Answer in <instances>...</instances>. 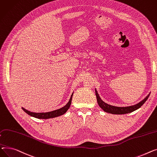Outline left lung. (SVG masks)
<instances>
[{"instance_id": "8db88e82", "label": "left lung", "mask_w": 157, "mask_h": 157, "mask_svg": "<svg viewBox=\"0 0 157 157\" xmlns=\"http://www.w3.org/2000/svg\"><path fill=\"white\" fill-rule=\"evenodd\" d=\"M95 93H96L98 103L100 106V108L102 109L104 112L106 113L115 114V115H122V114L129 113L135 111V110L137 109H139L146 102V101L148 99L150 94V93H149V94L145 98H144L142 101H141L140 103H138L134 105H132L129 106H125V107H120V106L110 105L104 102V101L101 99L100 96H99L96 89H95Z\"/></svg>"}]
</instances>
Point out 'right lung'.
<instances>
[{"mask_svg":"<svg viewBox=\"0 0 157 157\" xmlns=\"http://www.w3.org/2000/svg\"><path fill=\"white\" fill-rule=\"evenodd\" d=\"M73 93L71 94V97L70 98V100L68 102V103L64 106L63 107L56 109V110H53L52 112H42V113H35V112H31L29 110H27L26 109H25L24 108H22L23 110L26 112L28 115H30L31 117L36 118H39V119H49V118H55L59 116H61L63 114L65 113L68 109H69L70 105H71V99H72V96H73Z\"/></svg>","mask_w":157,"mask_h":157,"instance_id":"obj_1","label":"right lung"}]
</instances>
